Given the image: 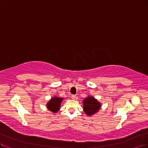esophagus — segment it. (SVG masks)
<instances>
[{
  "instance_id": "1",
  "label": "esophagus",
  "mask_w": 148,
  "mask_h": 148,
  "mask_svg": "<svg viewBox=\"0 0 148 148\" xmlns=\"http://www.w3.org/2000/svg\"><path fill=\"white\" fill-rule=\"evenodd\" d=\"M71 97H72L73 99H76V98H77V97H76V96H75V95H74L71 96Z\"/></svg>"
}]
</instances>
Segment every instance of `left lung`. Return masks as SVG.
<instances>
[{
    "label": "left lung",
    "instance_id": "obj_1",
    "mask_svg": "<svg viewBox=\"0 0 148 148\" xmlns=\"http://www.w3.org/2000/svg\"><path fill=\"white\" fill-rule=\"evenodd\" d=\"M83 106L84 110L86 115L91 116L99 110L101 104L95 97L88 96L84 99Z\"/></svg>",
    "mask_w": 148,
    "mask_h": 148
}]
</instances>
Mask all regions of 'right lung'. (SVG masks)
<instances>
[{"label": "right lung", "instance_id": "add662e5", "mask_svg": "<svg viewBox=\"0 0 148 148\" xmlns=\"http://www.w3.org/2000/svg\"><path fill=\"white\" fill-rule=\"evenodd\" d=\"M63 100V98L58 97L54 96L47 103V108L49 109V110L53 113H57L60 108V105L62 101Z\"/></svg>", "mask_w": 148, "mask_h": 148}]
</instances>
